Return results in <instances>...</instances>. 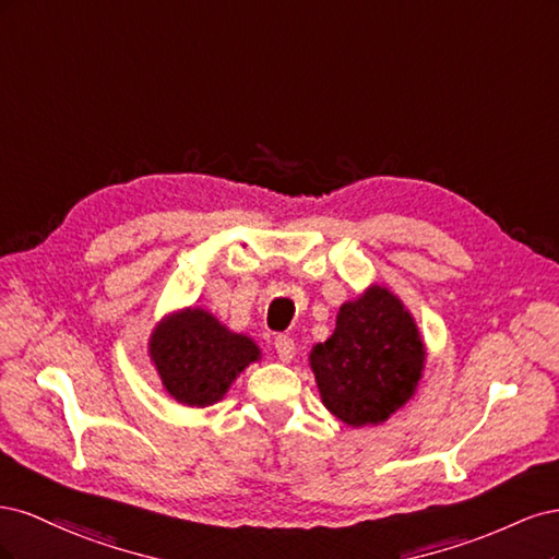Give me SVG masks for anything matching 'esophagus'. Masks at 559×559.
<instances>
[{
    "mask_svg": "<svg viewBox=\"0 0 559 559\" xmlns=\"http://www.w3.org/2000/svg\"><path fill=\"white\" fill-rule=\"evenodd\" d=\"M275 352H277L280 361L289 364V361L294 359V354H296L294 337H289V335H277V337H275Z\"/></svg>",
    "mask_w": 559,
    "mask_h": 559,
    "instance_id": "obj_1",
    "label": "esophagus"
}]
</instances>
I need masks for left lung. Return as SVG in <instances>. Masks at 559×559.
Wrapping results in <instances>:
<instances>
[{
	"instance_id": "left-lung-1",
	"label": "left lung",
	"mask_w": 559,
	"mask_h": 559,
	"mask_svg": "<svg viewBox=\"0 0 559 559\" xmlns=\"http://www.w3.org/2000/svg\"><path fill=\"white\" fill-rule=\"evenodd\" d=\"M321 401L352 427L378 425L408 401L425 368L413 317L382 286L345 302L335 331L310 354Z\"/></svg>"
}]
</instances>
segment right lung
I'll use <instances>...</instances> for the list:
<instances>
[{"label": "right lung", "mask_w": 559, "mask_h": 559, "mask_svg": "<svg viewBox=\"0 0 559 559\" xmlns=\"http://www.w3.org/2000/svg\"><path fill=\"white\" fill-rule=\"evenodd\" d=\"M151 359L170 396L202 408L222 399L245 366L259 359V347L205 310H183L151 335Z\"/></svg>", "instance_id": "right-lung-1"}]
</instances>
